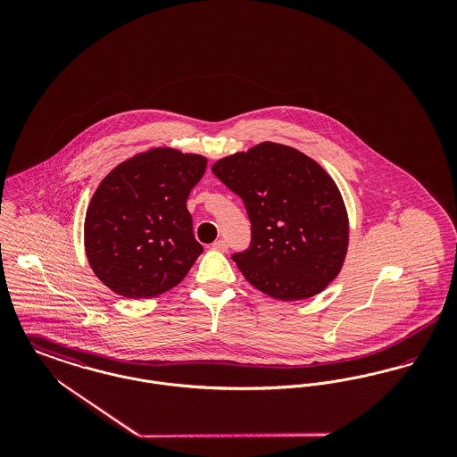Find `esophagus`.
Listing matches in <instances>:
<instances>
[{"label":"esophagus","instance_id":"1","mask_svg":"<svg viewBox=\"0 0 457 457\" xmlns=\"http://www.w3.org/2000/svg\"><path fill=\"white\" fill-rule=\"evenodd\" d=\"M212 248H214V250H218V252H228L229 245H228V241H226V239H218V241H214V243H212Z\"/></svg>","mask_w":457,"mask_h":457}]
</instances>
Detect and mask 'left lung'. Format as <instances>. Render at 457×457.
<instances>
[{"label": "left lung", "mask_w": 457, "mask_h": 457, "mask_svg": "<svg viewBox=\"0 0 457 457\" xmlns=\"http://www.w3.org/2000/svg\"><path fill=\"white\" fill-rule=\"evenodd\" d=\"M212 173L243 200L250 245L231 255L246 281L283 300L310 298L334 281L348 248V216L330 176L272 142L224 157Z\"/></svg>", "instance_id": "left-lung-1"}]
</instances>
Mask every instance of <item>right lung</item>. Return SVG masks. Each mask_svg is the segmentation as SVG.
Returning <instances> with one entry per match:
<instances>
[{"mask_svg":"<svg viewBox=\"0 0 457 457\" xmlns=\"http://www.w3.org/2000/svg\"><path fill=\"white\" fill-rule=\"evenodd\" d=\"M205 166L196 154L153 149L101 181L86 216V252L109 289L138 300L183 281L204 252L187 198Z\"/></svg>","mask_w":457,"mask_h":457,"instance_id":"right-lung-1","label":"right lung"}]
</instances>
